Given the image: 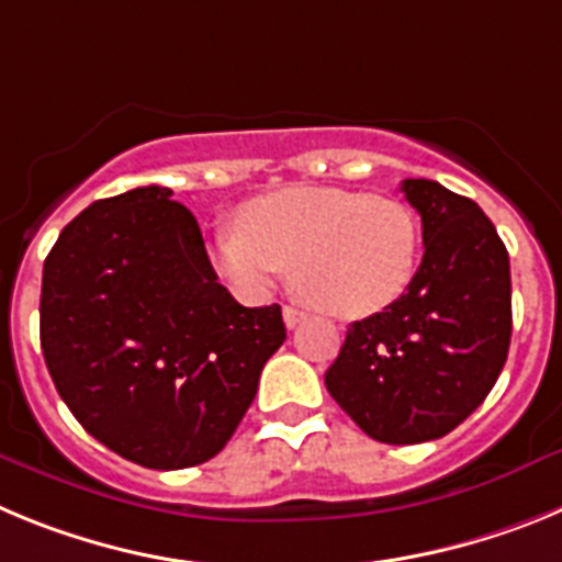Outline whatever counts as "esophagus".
Listing matches in <instances>:
<instances>
[{
	"label": "esophagus",
	"instance_id": "esophagus-1",
	"mask_svg": "<svg viewBox=\"0 0 562 562\" xmlns=\"http://www.w3.org/2000/svg\"><path fill=\"white\" fill-rule=\"evenodd\" d=\"M306 321V312L295 310V306H284V324L286 329H297Z\"/></svg>",
	"mask_w": 562,
	"mask_h": 562
}]
</instances>
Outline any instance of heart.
Segmentation results:
<instances>
[{
  "label": "heart",
  "mask_w": 562,
  "mask_h": 562,
  "mask_svg": "<svg viewBox=\"0 0 562 562\" xmlns=\"http://www.w3.org/2000/svg\"><path fill=\"white\" fill-rule=\"evenodd\" d=\"M419 222L405 202L337 186L265 193L211 236L207 256L241 295H265L292 270L297 297L335 317L396 304L419 265Z\"/></svg>",
  "instance_id": "obj_1"
}]
</instances>
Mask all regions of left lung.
<instances>
[{
	"label": "left lung",
	"instance_id": "obj_1",
	"mask_svg": "<svg viewBox=\"0 0 562 562\" xmlns=\"http://www.w3.org/2000/svg\"><path fill=\"white\" fill-rule=\"evenodd\" d=\"M425 256L408 292L355 321L326 389L357 428L419 445L459 428L493 391L513 337L509 252L473 200L434 180L402 182Z\"/></svg>",
	"mask_w": 562,
	"mask_h": 562
}]
</instances>
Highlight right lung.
<instances>
[{
  "instance_id": "obj_1",
  "label": "right lung",
  "mask_w": 562,
  "mask_h": 562,
  "mask_svg": "<svg viewBox=\"0 0 562 562\" xmlns=\"http://www.w3.org/2000/svg\"><path fill=\"white\" fill-rule=\"evenodd\" d=\"M38 312L67 408L148 470L220 453L286 340L281 306L247 310L216 281L193 213L162 186L95 202L64 227Z\"/></svg>"
}]
</instances>
